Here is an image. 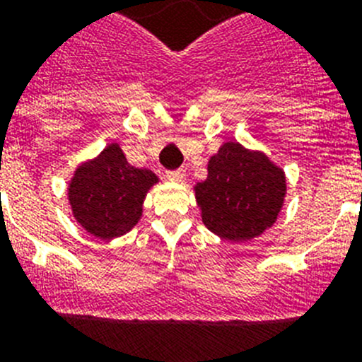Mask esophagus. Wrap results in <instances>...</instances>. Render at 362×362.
<instances>
[{
    "label": "esophagus",
    "mask_w": 362,
    "mask_h": 362,
    "mask_svg": "<svg viewBox=\"0 0 362 362\" xmlns=\"http://www.w3.org/2000/svg\"><path fill=\"white\" fill-rule=\"evenodd\" d=\"M165 177H168V180L180 184V182H184V178H185V171L184 169H175V171L165 173Z\"/></svg>",
    "instance_id": "34e87169"
}]
</instances>
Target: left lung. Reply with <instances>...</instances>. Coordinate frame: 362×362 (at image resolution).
<instances>
[{
  "label": "left lung",
  "instance_id": "1",
  "mask_svg": "<svg viewBox=\"0 0 362 362\" xmlns=\"http://www.w3.org/2000/svg\"><path fill=\"white\" fill-rule=\"evenodd\" d=\"M193 191L204 226L224 240L244 242L276 222L286 175L262 151L226 142L207 162V178Z\"/></svg>",
  "mask_w": 362,
  "mask_h": 362
}]
</instances>
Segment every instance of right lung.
Listing matches in <instances>:
<instances>
[{"label": "right lung", "instance_id": "right-lung-1", "mask_svg": "<svg viewBox=\"0 0 362 362\" xmlns=\"http://www.w3.org/2000/svg\"><path fill=\"white\" fill-rule=\"evenodd\" d=\"M156 184L155 173L131 165L122 147L112 142L74 169L67 187L69 206L87 233L112 240L138 224L144 200Z\"/></svg>", "mask_w": 362, "mask_h": 362}]
</instances>
